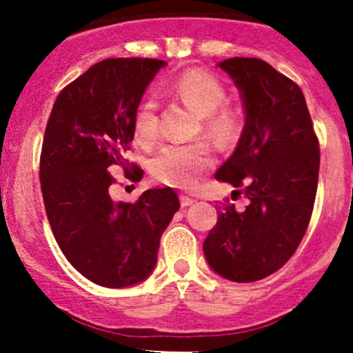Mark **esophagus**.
<instances>
[{"instance_id": "esophagus-1", "label": "esophagus", "mask_w": 353, "mask_h": 353, "mask_svg": "<svg viewBox=\"0 0 353 353\" xmlns=\"http://www.w3.org/2000/svg\"><path fill=\"white\" fill-rule=\"evenodd\" d=\"M194 203V200H193V198H190V196H184V194H183V196H181V207H184V208H186V207H190V205H193Z\"/></svg>"}]
</instances>
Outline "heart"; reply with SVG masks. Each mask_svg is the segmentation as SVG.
I'll use <instances>...</instances> for the list:
<instances>
[{
  "label": "heart",
  "mask_w": 353,
  "mask_h": 353,
  "mask_svg": "<svg viewBox=\"0 0 353 353\" xmlns=\"http://www.w3.org/2000/svg\"><path fill=\"white\" fill-rule=\"evenodd\" d=\"M170 94L200 115L201 132L219 146H232L245 131V115L239 108L225 105L228 91L221 79L201 68H188L177 74L167 88ZM136 141L150 145L159 136V112L152 98L136 108L132 121ZM212 165L203 146H167L152 160V176L159 183L176 188H193L198 176Z\"/></svg>",
  "instance_id": "b5f03b06"
}]
</instances>
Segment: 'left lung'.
I'll return each mask as SVG.
<instances>
[{
	"instance_id": "8db88e82",
	"label": "left lung",
	"mask_w": 353,
	"mask_h": 353,
	"mask_svg": "<svg viewBox=\"0 0 353 353\" xmlns=\"http://www.w3.org/2000/svg\"><path fill=\"white\" fill-rule=\"evenodd\" d=\"M238 85L245 131L215 179L239 188L245 210L219 207L203 241L208 265L222 278L252 283L281 269L309 228L319 179V141L296 82L259 58L219 63Z\"/></svg>"
}]
</instances>
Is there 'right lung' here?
I'll return each mask as SVG.
<instances>
[{"mask_svg": "<svg viewBox=\"0 0 353 353\" xmlns=\"http://www.w3.org/2000/svg\"><path fill=\"white\" fill-rule=\"evenodd\" d=\"M155 58H107L65 85L53 105L39 179L44 208L65 259L105 288H128L152 274L162 232L179 210L172 188L146 190L132 203L114 201L121 167L139 181L128 160L136 108L157 72Z\"/></svg>", "mask_w": 353, "mask_h": 353, "instance_id": "add662e5", "label": "right lung"}]
</instances>
